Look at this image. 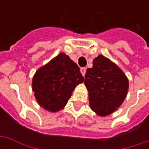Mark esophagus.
<instances>
[{
  "label": "esophagus",
  "mask_w": 149,
  "mask_h": 149,
  "mask_svg": "<svg viewBox=\"0 0 149 149\" xmlns=\"http://www.w3.org/2000/svg\"><path fill=\"white\" fill-rule=\"evenodd\" d=\"M81 74L83 75V76H84V75H85V72H86V68H84V67L81 68Z\"/></svg>",
  "instance_id": "34e87169"
}]
</instances>
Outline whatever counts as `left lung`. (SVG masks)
Masks as SVG:
<instances>
[{"mask_svg":"<svg viewBox=\"0 0 149 149\" xmlns=\"http://www.w3.org/2000/svg\"><path fill=\"white\" fill-rule=\"evenodd\" d=\"M84 84L88 91L91 109L100 116L115 112L128 91V80L125 72L103 55L94 59L93 68L87 69Z\"/></svg>","mask_w":149,"mask_h":149,"instance_id":"1","label":"left lung"}]
</instances>
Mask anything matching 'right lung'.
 <instances>
[{
	"label": "right lung",
	"instance_id": "obj_1",
	"mask_svg": "<svg viewBox=\"0 0 149 149\" xmlns=\"http://www.w3.org/2000/svg\"><path fill=\"white\" fill-rule=\"evenodd\" d=\"M84 82L78 65L64 52L37 69L32 88L40 106L51 112L64 109L75 88Z\"/></svg>",
	"mask_w": 149,
	"mask_h": 149
}]
</instances>
